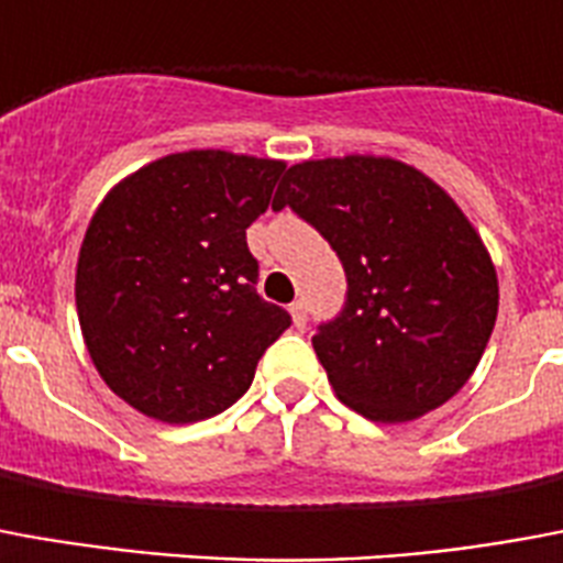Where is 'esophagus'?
Returning <instances> with one entry per match:
<instances>
[{
    "mask_svg": "<svg viewBox=\"0 0 563 563\" xmlns=\"http://www.w3.org/2000/svg\"><path fill=\"white\" fill-rule=\"evenodd\" d=\"M289 313H292L295 328H307V307H303V301L289 303Z\"/></svg>",
    "mask_w": 563,
    "mask_h": 563,
    "instance_id": "esophagus-1",
    "label": "esophagus"
}]
</instances>
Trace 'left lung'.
Wrapping results in <instances>:
<instances>
[{
  "instance_id": "left-lung-1",
  "label": "left lung",
  "mask_w": 563,
  "mask_h": 563,
  "mask_svg": "<svg viewBox=\"0 0 563 563\" xmlns=\"http://www.w3.org/2000/svg\"><path fill=\"white\" fill-rule=\"evenodd\" d=\"M283 206L345 268L343 313L313 336L336 397L376 423H409L460 394L493 336L498 277L451 194L402 161L345 154L289 166Z\"/></svg>"
}]
</instances>
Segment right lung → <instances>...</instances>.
<instances>
[{
  "instance_id": "1",
  "label": "right lung",
  "mask_w": 563,
  "mask_h": 563,
  "mask_svg": "<svg viewBox=\"0 0 563 563\" xmlns=\"http://www.w3.org/2000/svg\"><path fill=\"white\" fill-rule=\"evenodd\" d=\"M283 161L190 148L124 176L91 214L77 316L95 369L145 418L194 423L229 409L292 324L256 295L247 227Z\"/></svg>"
}]
</instances>
